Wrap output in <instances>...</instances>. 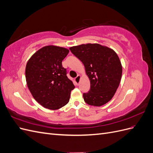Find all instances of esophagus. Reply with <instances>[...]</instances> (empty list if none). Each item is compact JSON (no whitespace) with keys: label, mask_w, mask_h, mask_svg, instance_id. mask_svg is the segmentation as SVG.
<instances>
[{"label":"esophagus","mask_w":153,"mask_h":153,"mask_svg":"<svg viewBox=\"0 0 153 153\" xmlns=\"http://www.w3.org/2000/svg\"><path fill=\"white\" fill-rule=\"evenodd\" d=\"M80 77L81 76L80 75H78L75 78V81L76 82V84L77 85H79V83H80Z\"/></svg>","instance_id":"34e87169"}]
</instances>
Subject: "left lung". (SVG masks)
Listing matches in <instances>:
<instances>
[{
  "mask_svg": "<svg viewBox=\"0 0 153 153\" xmlns=\"http://www.w3.org/2000/svg\"><path fill=\"white\" fill-rule=\"evenodd\" d=\"M84 64L91 82L89 92L83 94L85 102L100 106L112 98L122 76V66L113 50L99 44H86L69 48Z\"/></svg>",
  "mask_w": 153,
  "mask_h": 153,
  "instance_id": "8db88e82",
  "label": "left lung"
}]
</instances>
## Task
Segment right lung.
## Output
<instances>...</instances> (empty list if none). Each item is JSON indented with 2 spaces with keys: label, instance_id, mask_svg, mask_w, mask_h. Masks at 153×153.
<instances>
[{
  "label": "right lung",
  "instance_id": "add662e5",
  "mask_svg": "<svg viewBox=\"0 0 153 153\" xmlns=\"http://www.w3.org/2000/svg\"><path fill=\"white\" fill-rule=\"evenodd\" d=\"M69 53L65 48L46 46L27 63L25 78L34 98L43 107L57 110L66 105L75 88L62 62Z\"/></svg>",
  "mask_w": 153,
  "mask_h": 153
}]
</instances>
